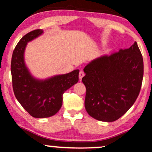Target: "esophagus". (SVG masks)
Wrapping results in <instances>:
<instances>
[{
  "label": "esophagus",
  "instance_id": "esophagus-1",
  "mask_svg": "<svg viewBox=\"0 0 152 152\" xmlns=\"http://www.w3.org/2000/svg\"><path fill=\"white\" fill-rule=\"evenodd\" d=\"M84 72L83 71H81L79 72V79L80 80H81V79H82L83 77H84Z\"/></svg>",
  "mask_w": 152,
  "mask_h": 152
}]
</instances>
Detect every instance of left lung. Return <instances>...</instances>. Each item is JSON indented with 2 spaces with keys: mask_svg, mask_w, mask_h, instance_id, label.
<instances>
[{
  "mask_svg": "<svg viewBox=\"0 0 152 152\" xmlns=\"http://www.w3.org/2000/svg\"><path fill=\"white\" fill-rule=\"evenodd\" d=\"M85 108L104 122L119 119L134 104L144 76V61L137 43L89 63L84 69Z\"/></svg>",
  "mask_w": 152,
  "mask_h": 152,
  "instance_id": "8db88e82",
  "label": "left lung"
}]
</instances>
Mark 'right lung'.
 Instances as JSON below:
<instances>
[{"instance_id": "right-lung-1", "label": "right lung", "mask_w": 152, "mask_h": 152, "mask_svg": "<svg viewBox=\"0 0 152 152\" xmlns=\"http://www.w3.org/2000/svg\"><path fill=\"white\" fill-rule=\"evenodd\" d=\"M42 29L30 31L20 39L13 52L11 71L15 96L25 110L34 118L54 115L62 106L63 94L79 81V70L41 81L31 76L24 61L28 42L42 34Z\"/></svg>"}]
</instances>
